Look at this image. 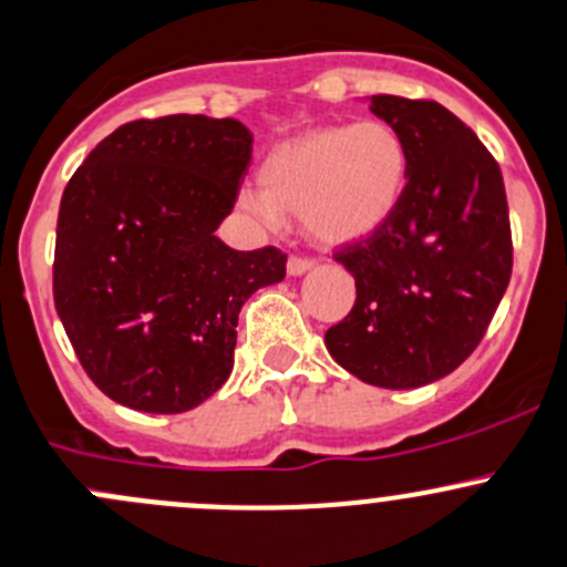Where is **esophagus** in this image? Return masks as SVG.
<instances>
[{"mask_svg":"<svg viewBox=\"0 0 567 567\" xmlns=\"http://www.w3.org/2000/svg\"><path fill=\"white\" fill-rule=\"evenodd\" d=\"M313 265H317V261L306 259V256H291L289 265H286V270H289V276H302V272L311 270Z\"/></svg>","mask_w":567,"mask_h":567,"instance_id":"esophagus-1","label":"esophagus"}]
</instances>
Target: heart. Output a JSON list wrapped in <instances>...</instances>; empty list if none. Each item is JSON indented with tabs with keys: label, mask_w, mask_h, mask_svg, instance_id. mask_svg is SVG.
<instances>
[{
	"label": "heart",
	"mask_w": 567,
	"mask_h": 567,
	"mask_svg": "<svg viewBox=\"0 0 567 567\" xmlns=\"http://www.w3.org/2000/svg\"><path fill=\"white\" fill-rule=\"evenodd\" d=\"M408 148L385 121L322 126L278 145L259 167V189L237 204L265 223L300 215L317 243L350 245L389 223L405 195Z\"/></svg>",
	"instance_id": "1"
}]
</instances>
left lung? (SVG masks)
<instances>
[{
    "mask_svg": "<svg viewBox=\"0 0 567 567\" xmlns=\"http://www.w3.org/2000/svg\"><path fill=\"white\" fill-rule=\"evenodd\" d=\"M400 132L408 184L372 237L333 256L355 306L324 333L339 367L380 389H419L455 372L485 336L513 272L502 171L439 101L372 95Z\"/></svg>",
    "mask_w": 567,
    "mask_h": 567,
    "instance_id": "8db88e82",
    "label": "left lung"
}]
</instances>
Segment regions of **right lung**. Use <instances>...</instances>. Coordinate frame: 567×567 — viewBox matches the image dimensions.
<instances>
[{
	"mask_svg": "<svg viewBox=\"0 0 567 567\" xmlns=\"http://www.w3.org/2000/svg\"><path fill=\"white\" fill-rule=\"evenodd\" d=\"M234 117L165 115L117 126L60 200L54 306L87 378L143 413H184L234 369L245 300L284 281L278 248L215 237L250 165Z\"/></svg>",
	"mask_w": 567,
	"mask_h": 567,
	"instance_id": "add662e5",
	"label": "right lung"
}]
</instances>
